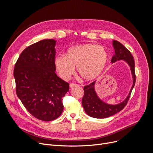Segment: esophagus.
Masks as SVG:
<instances>
[{"instance_id":"obj_1","label":"esophagus","mask_w":153,"mask_h":153,"mask_svg":"<svg viewBox=\"0 0 153 153\" xmlns=\"http://www.w3.org/2000/svg\"><path fill=\"white\" fill-rule=\"evenodd\" d=\"M76 86H77V84H76L71 83V84H69V87L70 88H72V87H76Z\"/></svg>"}]
</instances>
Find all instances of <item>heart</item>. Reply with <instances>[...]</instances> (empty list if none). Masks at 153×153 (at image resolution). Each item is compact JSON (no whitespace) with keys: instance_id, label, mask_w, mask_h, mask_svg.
Returning a JSON list of instances; mask_svg holds the SVG:
<instances>
[{"instance_id":"obj_1","label":"heart","mask_w":153,"mask_h":153,"mask_svg":"<svg viewBox=\"0 0 153 153\" xmlns=\"http://www.w3.org/2000/svg\"><path fill=\"white\" fill-rule=\"evenodd\" d=\"M108 59V52L103 46L84 44L70 47L66 55L58 56L54 59V66L63 79H68L77 66L79 75L86 81H91L101 73Z\"/></svg>"}]
</instances>
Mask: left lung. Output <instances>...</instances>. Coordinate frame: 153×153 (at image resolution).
Returning <instances> with one entry per match:
<instances>
[{
	"label": "left lung",
	"mask_w": 153,
	"mask_h": 153,
	"mask_svg": "<svg viewBox=\"0 0 153 153\" xmlns=\"http://www.w3.org/2000/svg\"><path fill=\"white\" fill-rule=\"evenodd\" d=\"M113 46L115 54L111 58V62H115L117 61L123 60L129 65L133 76V85L129 94L122 102L117 105H110L103 102L95 91V81L89 85L84 87V95L82 100V104L85 113L91 117L96 118H105L114 115L120 111L126 106L130 99L131 91L135 84L136 76L134 71V61L130 51L120 42L113 40Z\"/></svg>",
	"instance_id": "1"
}]
</instances>
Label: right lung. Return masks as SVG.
Masks as SVG:
<instances>
[{"label":"right lung","mask_w":153,"mask_h":153,"mask_svg":"<svg viewBox=\"0 0 153 153\" xmlns=\"http://www.w3.org/2000/svg\"><path fill=\"white\" fill-rule=\"evenodd\" d=\"M56 42L43 39L25 48L15 63L13 76L16 93L34 117L52 121L62 114V98L69 90V84L55 73Z\"/></svg>","instance_id":"right-lung-1"}]
</instances>
